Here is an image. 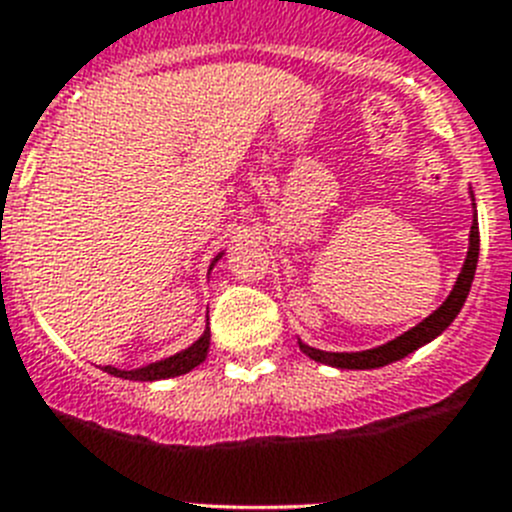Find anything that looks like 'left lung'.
<instances>
[{
	"label": "left lung",
	"mask_w": 512,
	"mask_h": 512,
	"mask_svg": "<svg viewBox=\"0 0 512 512\" xmlns=\"http://www.w3.org/2000/svg\"><path fill=\"white\" fill-rule=\"evenodd\" d=\"M474 202V194H472ZM477 259H479V225H477V210H474L472 230H469V251L467 259H464V266H461V274L456 277L454 289L451 295L446 297L438 310H433L423 323H418L415 328H410L408 333L397 336L395 341H387L377 348H369V351H351V354H338V351H320V348H312L307 343H300V351L305 356H310L312 361H320V364L336 366V369H379V366H387L392 361L405 359L408 354L418 351L420 346L431 343L433 338L441 336L443 330L454 323V318L459 315V310L467 302L469 289H472L474 271H477Z\"/></svg>",
	"instance_id": "obj_1"
}]
</instances>
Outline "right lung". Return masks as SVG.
I'll return each mask as SVG.
<instances>
[{
    "mask_svg": "<svg viewBox=\"0 0 512 512\" xmlns=\"http://www.w3.org/2000/svg\"><path fill=\"white\" fill-rule=\"evenodd\" d=\"M223 253H217L215 259H212V266L220 261ZM207 351H210V328H205L197 341L192 343L189 348L179 351V354L169 356V359H161V361H153L148 366H140V369H115V366H104V372L112 374V377H122V379H133V382H156V379H169V377H179V374H187L192 372L194 366H200L202 361L207 359Z\"/></svg>",
    "mask_w": 512,
    "mask_h": 512,
    "instance_id": "right-lung-1",
    "label": "right lung"
}]
</instances>
